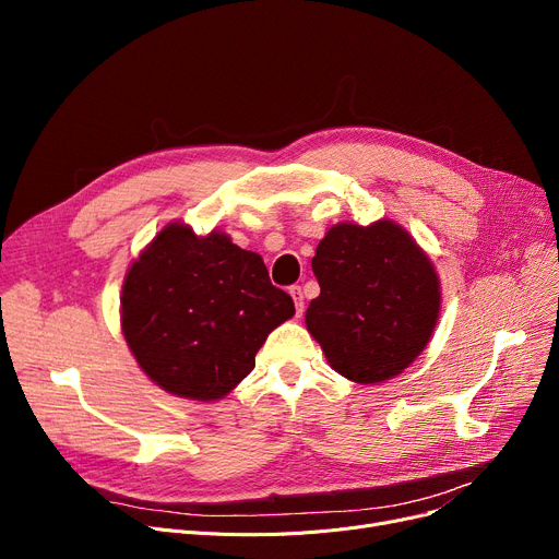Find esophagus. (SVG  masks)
<instances>
[{"mask_svg":"<svg viewBox=\"0 0 559 559\" xmlns=\"http://www.w3.org/2000/svg\"><path fill=\"white\" fill-rule=\"evenodd\" d=\"M289 295H292V299H295V306H297V317H301L304 314V289L299 287V285H292L289 287Z\"/></svg>","mask_w":559,"mask_h":559,"instance_id":"esophagus-1","label":"esophagus"}]
</instances>
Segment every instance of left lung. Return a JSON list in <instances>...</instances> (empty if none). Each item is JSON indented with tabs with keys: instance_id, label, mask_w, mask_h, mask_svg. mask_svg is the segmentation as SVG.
<instances>
[{
	"instance_id": "1",
	"label": "left lung",
	"mask_w": 559,
	"mask_h": 559,
	"mask_svg": "<svg viewBox=\"0 0 559 559\" xmlns=\"http://www.w3.org/2000/svg\"><path fill=\"white\" fill-rule=\"evenodd\" d=\"M321 287L306 326L331 367L356 383L401 373L428 344L439 317V281L428 255L399 224H337L319 242Z\"/></svg>"
}]
</instances>
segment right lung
I'll use <instances>...</instances> for the list:
<instances>
[{
  "label": "right lung",
  "instance_id": "right-lung-1",
  "mask_svg": "<svg viewBox=\"0 0 559 559\" xmlns=\"http://www.w3.org/2000/svg\"><path fill=\"white\" fill-rule=\"evenodd\" d=\"M295 314L258 253L213 230L169 224L131 264L122 331L142 371L165 392L217 401L255 367L267 335Z\"/></svg>",
  "mask_w": 559,
  "mask_h": 559
}]
</instances>
